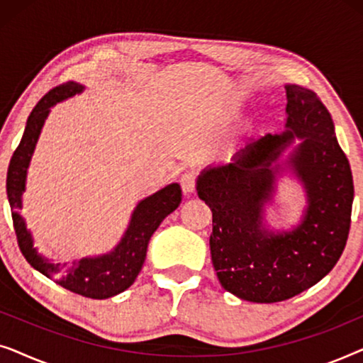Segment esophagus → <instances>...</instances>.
I'll use <instances>...</instances> for the list:
<instances>
[{"label":"esophagus","instance_id":"34e87169","mask_svg":"<svg viewBox=\"0 0 363 363\" xmlns=\"http://www.w3.org/2000/svg\"><path fill=\"white\" fill-rule=\"evenodd\" d=\"M180 182H182L183 193H193V190L196 188V175L193 172L183 173Z\"/></svg>","mask_w":363,"mask_h":363}]
</instances>
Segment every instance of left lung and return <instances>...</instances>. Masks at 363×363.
Segmentation results:
<instances>
[{"instance_id":"8db88e82","label":"left lung","mask_w":363,"mask_h":363,"mask_svg":"<svg viewBox=\"0 0 363 363\" xmlns=\"http://www.w3.org/2000/svg\"><path fill=\"white\" fill-rule=\"evenodd\" d=\"M287 130L266 135L226 167L198 178V196L211 208V261L228 292L250 302H281L317 284L344 251L350 230L354 178L334 122L309 89L289 84ZM294 136L304 138L290 162L308 190L305 220L289 233L262 228V205L274 191L270 163Z\"/></svg>"}]
</instances>
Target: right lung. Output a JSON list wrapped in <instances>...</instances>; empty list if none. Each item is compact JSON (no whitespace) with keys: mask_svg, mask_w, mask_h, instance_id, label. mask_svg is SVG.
<instances>
[{"mask_svg":"<svg viewBox=\"0 0 363 363\" xmlns=\"http://www.w3.org/2000/svg\"><path fill=\"white\" fill-rule=\"evenodd\" d=\"M82 89L81 84L64 82L61 86L51 89L36 104L31 116L28 117L21 142H19L11 157V162H9L6 191L9 206H11L18 246L29 264L74 294L91 297V299H107V297L121 294L137 279L143 261H145L148 241H150L157 228L160 226L163 218L175 211L182 203V188L178 183H172L163 190L157 191L155 195L138 203L125 236L122 238L116 250L108 255L84 257L81 261H74L72 264L62 267L44 261L41 256H38L36 250L33 247L31 235H29L26 226H24V220L18 213L21 210V195L24 191L26 170L34 147H36L44 118L49 113V107L62 101V99L81 92Z\"/></svg>","mask_w":363,"mask_h":363,"instance_id":"add662e5","label":"right lung"}]
</instances>
